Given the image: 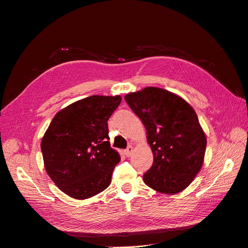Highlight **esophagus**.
I'll list each match as a JSON object with an SVG mask.
<instances>
[{
    "instance_id": "esophagus-1",
    "label": "esophagus",
    "mask_w": 248,
    "mask_h": 248,
    "mask_svg": "<svg viewBox=\"0 0 248 248\" xmlns=\"http://www.w3.org/2000/svg\"><path fill=\"white\" fill-rule=\"evenodd\" d=\"M133 153V148L131 146H129L128 148H127L125 151H124V154L127 156V157H130L131 154Z\"/></svg>"
}]
</instances>
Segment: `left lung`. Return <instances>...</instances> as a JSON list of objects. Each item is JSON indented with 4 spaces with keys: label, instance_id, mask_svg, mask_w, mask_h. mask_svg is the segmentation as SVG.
<instances>
[{
    "label": "left lung",
    "instance_id": "8db88e82",
    "mask_svg": "<svg viewBox=\"0 0 248 248\" xmlns=\"http://www.w3.org/2000/svg\"><path fill=\"white\" fill-rule=\"evenodd\" d=\"M141 120L153 153V164L142 177L152 189L167 194L184 190L201 170L207 139L196 111L181 97L156 87L125 95Z\"/></svg>",
    "mask_w": 248,
    "mask_h": 248
}]
</instances>
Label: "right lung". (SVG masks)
I'll return each mask as SVG.
<instances>
[{"label":"right lung","instance_id":"obj_1","mask_svg":"<svg viewBox=\"0 0 248 248\" xmlns=\"http://www.w3.org/2000/svg\"><path fill=\"white\" fill-rule=\"evenodd\" d=\"M122 97L93 95L58 111L44 133V168L67 196L86 200L107 189L121 157L110 148L108 120Z\"/></svg>","mask_w":248,"mask_h":248}]
</instances>
